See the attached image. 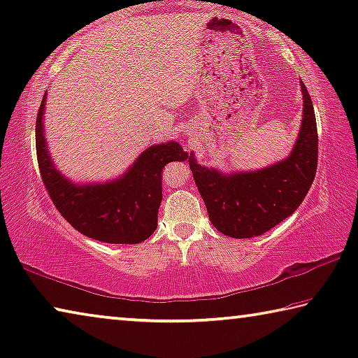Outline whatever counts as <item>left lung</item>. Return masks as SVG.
<instances>
[{
  "label": "left lung",
  "mask_w": 358,
  "mask_h": 358,
  "mask_svg": "<svg viewBox=\"0 0 358 358\" xmlns=\"http://www.w3.org/2000/svg\"><path fill=\"white\" fill-rule=\"evenodd\" d=\"M303 119L296 143L282 161L259 170L223 173L188 159L208 218L224 236L248 239L274 228L304 201L317 170L319 137L310 95L301 81Z\"/></svg>",
  "instance_id": "8db88e82"
}]
</instances>
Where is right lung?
<instances>
[{
	"instance_id": "obj_1",
	"label": "right lung",
	"mask_w": 358,
	"mask_h": 358,
	"mask_svg": "<svg viewBox=\"0 0 358 358\" xmlns=\"http://www.w3.org/2000/svg\"><path fill=\"white\" fill-rule=\"evenodd\" d=\"M44 94L36 117V156L43 183L54 206L73 228L106 243H140L157 228L162 201V169L186 161L189 152L178 141L152 145L121 177L103 183H76L66 178L50 157L44 135Z\"/></svg>"
}]
</instances>
